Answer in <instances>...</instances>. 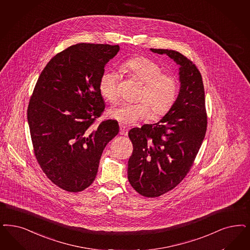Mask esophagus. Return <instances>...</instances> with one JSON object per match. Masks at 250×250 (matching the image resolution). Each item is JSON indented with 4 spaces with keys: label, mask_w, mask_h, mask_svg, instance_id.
I'll return each instance as SVG.
<instances>
[{
    "label": "esophagus",
    "mask_w": 250,
    "mask_h": 250,
    "mask_svg": "<svg viewBox=\"0 0 250 250\" xmlns=\"http://www.w3.org/2000/svg\"><path fill=\"white\" fill-rule=\"evenodd\" d=\"M120 134L121 135H124V136H127L128 134V128L125 127V125H120Z\"/></svg>",
    "instance_id": "1"
}]
</instances>
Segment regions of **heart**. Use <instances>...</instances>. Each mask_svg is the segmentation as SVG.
I'll list each match as a JSON object with an SVG mask.
<instances>
[{
  "mask_svg": "<svg viewBox=\"0 0 250 250\" xmlns=\"http://www.w3.org/2000/svg\"><path fill=\"white\" fill-rule=\"evenodd\" d=\"M120 70L143 85L138 104H123L112 108L110 114L122 125L129 126L151 116L153 119L164 117L172 110L179 93L177 77L146 57H135L122 63ZM119 76L113 71H105L99 80V88L111 104L119 99Z\"/></svg>",
  "mask_w": 250,
  "mask_h": 250,
  "instance_id": "obj_1",
  "label": "heart"
}]
</instances>
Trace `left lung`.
Listing matches in <instances>:
<instances>
[{
  "label": "left lung",
  "instance_id": "1",
  "mask_svg": "<svg viewBox=\"0 0 250 250\" xmlns=\"http://www.w3.org/2000/svg\"><path fill=\"white\" fill-rule=\"evenodd\" d=\"M150 50L167 54L180 65L181 82L176 103L162 120L128 133L133 144L127 168L130 185L143 197L157 198L173 189L189 172L206 135L208 116L197 65L180 52Z\"/></svg>",
  "mask_w": 250,
  "mask_h": 250
}]
</instances>
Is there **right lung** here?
Wrapping results in <instances>:
<instances>
[{
	"mask_svg": "<svg viewBox=\"0 0 250 250\" xmlns=\"http://www.w3.org/2000/svg\"><path fill=\"white\" fill-rule=\"evenodd\" d=\"M118 45L78 43L54 55L35 85L27 122L35 157L62 189L80 192L94 182L104 147L118 122L96 124L104 112L99 80Z\"/></svg>",
	"mask_w": 250,
	"mask_h": 250,
	"instance_id": "add662e5",
	"label": "right lung"
}]
</instances>
